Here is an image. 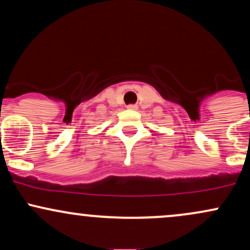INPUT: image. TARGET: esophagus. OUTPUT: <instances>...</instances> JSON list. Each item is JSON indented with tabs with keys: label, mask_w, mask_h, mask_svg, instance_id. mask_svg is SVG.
Instances as JSON below:
<instances>
[{
	"label": "esophagus",
	"mask_w": 250,
	"mask_h": 250,
	"mask_svg": "<svg viewBox=\"0 0 250 250\" xmlns=\"http://www.w3.org/2000/svg\"><path fill=\"white\" fill-rule=\"evenodd\" d=\"M128 109H133V110H136L137 107H136V105L131 104V105H128Z\"/></svg>",
	"instance_id": "34e87169"
}]
</instances>
